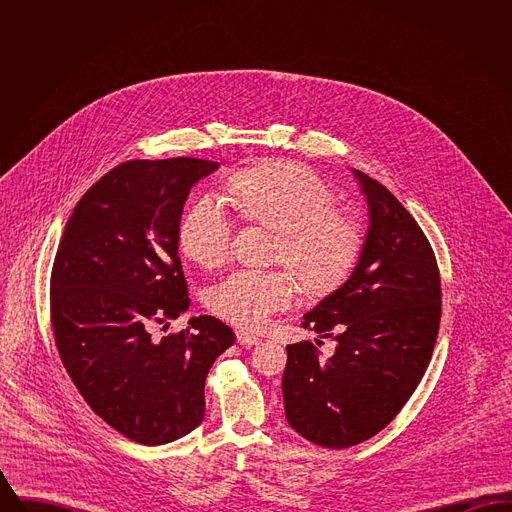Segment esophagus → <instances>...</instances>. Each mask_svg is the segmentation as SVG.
I'll list each match as a JSON object with an SVG mask.
<instances>
[{
  "label": "esophagus",
  "mask_w": 512,
  "mask_h": 512,
  "mask_svg": "<svg viewBox=\"0 0 512 512\" xmlns=\"http://www.w3.org/2000/svg\"><path fill=\"white\" fill-rule=\"evenodd\" d=\"M236 340L240 345H244V347H251V345H257L259 343V338L257 336H253V334H249V332H244V330H240V332H236Z\"/></svg>",
  "instance_id": "1"
}]
</instances>
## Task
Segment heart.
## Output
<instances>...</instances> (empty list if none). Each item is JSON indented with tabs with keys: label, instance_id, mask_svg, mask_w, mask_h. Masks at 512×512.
<instances>
[{
	"label": "heart",
	"instance_id": "b5f03b06",
	"mask_svg": "<svg viewBox=\"0 0 512 512\" xmlns=\"http://www.w3.org/2000/svg\"><path fill=\"white\" fill-rule=\"evenodd\" d=\"M226 190L244 217L280 230L274 255L309 286H336L355 265L359 224L334 211V192L315 172L286 161L265 163L230 176ZM234 232L226 203L217 195H199L180 220L178 247L201 267H220L230 257ZM295 299V280L274 268H236L207 292L209 309L242 328L263 326Z\"/></svg>",
	"mask_w": 512,
	"mask_h": 512
}]
</instances>
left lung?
<instances>
[{
	"label": "left lung",
	"instance_id": "1",
	"mask_svg": "<svg viewBox=\"0 0 512 512\" xmlns=\"http://www.w3.org/2000/svg\"><path fill=\"white\" fill-rule=\"evenodd\" d=\"M368 230L347 282L303 317L338 343L286 347V420L317 445L345 449L384 430L422 380L438 338L441 282L432 245L386 186L353 169Z\"/></svg>",
	"mask_w": 512,
	"mask_h": 512
}]
</instances>
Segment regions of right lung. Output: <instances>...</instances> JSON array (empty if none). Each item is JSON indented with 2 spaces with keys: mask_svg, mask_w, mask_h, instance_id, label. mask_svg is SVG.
I'll list each match as a JSON object with an SVG mask.
<instances>
[{
  "mask_svg": "<svg viewBox=\"0 0 512 512\" xmlns=\"http://www.w3.org/2000/svg\"><path fill=\"white\" fill-rule=\"evenodd\" d=\"M219 167L192 157L122 163L76 203L55 253L49 307L61 361L92 411L142 445L201 424L207 372L236 340L207 315L151 338L190 307L178 226L192 186Z\"/></svg>",
  "mask_w": 512,
  "mask_h": 512,
  "instance_id": "1",
  "label": "right lung"
}]
</instances>
